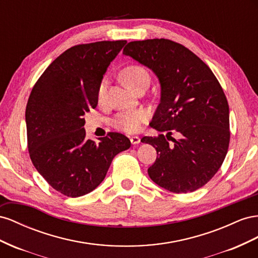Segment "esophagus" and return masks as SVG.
I'll list each match as a JSON object with an SVG mask.
<instances>
[{"instance_id":"34e87169","label":"esophagus","mask_w":258,"mask_h":258,"mask_svg":"<svg viewBox=\"0 0 258 258\" xmlns=\"http://www.w3.org/2000/svg\"><path fill=\"white\" fill-rule=\"evenodd\" d=\"M130 139H131L132 145H138L139 143H141V138H139L138 136H132Z\"/></svg>"}]
</instances>
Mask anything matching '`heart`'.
I'll return each instance as SVG.
<instances>
[{
    "label": "heart",
    "instance_id": "obj_1",
    "mask_svg": "<svg viewBox=\"0 0 258 258\" xmlns=\"http://www.w3.org/2000/svg\"><path fill=\"white\" fill-rule=\"evenodd\" d=\"M121 78L131 88L137 91L144 84H149L150 77L147 70L141 66H128L121 72ZM108 80L102 79L98 85L97 99L99 102H104L107 97ZM149 117V113L145 109H134L117 113L111 121L113 127L125 132V133H136L142 128L144 122Z\"/></svg>",
    "mask_w": 258,
    "mask_h": 258
}]
</instances>
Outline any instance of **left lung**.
I'll list each match as a JSON object with an SVG mask.
<instances>
[{"instance_id": "1", "label": "left lung", "mask_w": 258, "mask_h": 258, "mask_svg": "<svg viewBox=\"0 0 258 258\" xmlns=\"http://www.w3.org/2000/svg\"><path fill=\"white\" fill-rule=\"evenodd\" d=\"M125 56L149 68L161 86L160 104L150 126L178 131L181 138L145 136L157 160L148 168L158 186L175 194L203 187L222 166L229 146V106L214 73L192 51L166 39L130 42Z\"/></svg>"}]
</instances>
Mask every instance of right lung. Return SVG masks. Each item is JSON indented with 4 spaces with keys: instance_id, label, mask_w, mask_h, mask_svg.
<instances>
[{
    "instance_id": "right-lung-1",
    "label": "right lung",
    "mask_w": 258,
    "mask_h": 258,
    "mask_svg": "<svg viewBox=\"0 0 258 258\" xmlns=\"http://www.w3.org/2000/svg\"><path fill=\"white\" fill-rule=\"evenodd\" d=\"M126 41L76 45L58 56L33 86L26 108L28 150L34 167L60 194L78 198L104 180L130 139L109 133L86 139L83 115L98 104L100 81Z\"/></svg>"
}]
</instances>
